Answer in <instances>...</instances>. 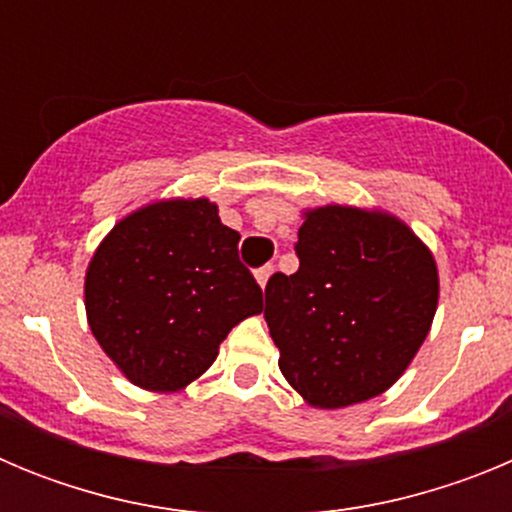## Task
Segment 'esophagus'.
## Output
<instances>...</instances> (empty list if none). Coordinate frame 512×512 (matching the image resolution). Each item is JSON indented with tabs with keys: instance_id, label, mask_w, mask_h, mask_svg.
Returning <instances> with one entry per match:
<instances>
[{
	"instance_id": "esophagus-1",
	"label": "esophagus",
	"mask_w": 512,
	"mask_h": 512,
	"mask_svg": "<svg viewBox=\"0 0 512 512\" xmlns=\"http://www.w3.org/2000/svg\"><path fill=\"white\" fill-rule=\"evenodd\" d=\"M271 274H274V266H271V264L261 266V269H256V282H259L261 287H266V282L271 279Z\"/></svg>"
}]
</instances>
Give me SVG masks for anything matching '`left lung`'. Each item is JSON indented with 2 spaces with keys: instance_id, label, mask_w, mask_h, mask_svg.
<instances>
[{
  "instance_id": "obj_1",
  "label": "left lung",
  "mask_w": 512,
  "mask_h": 512,
  "mask_svg": "<svg viewBox=\"0 0 512 512\" xmlns=\"http://www.w3.org/2000/svg\"><path fill=\"white\" fill-rule=\"evenodd\" d=\"M295 251L264 307L284 379L323 410L390 390L436 315L433 253L395 215L343 205L307 210Z\"/></svg>"
}]
</instances>
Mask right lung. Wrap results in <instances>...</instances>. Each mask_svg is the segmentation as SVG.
Returning <instances> with one entry per match:
<instances>
[{"instance_id":"1","label":"right lung","mask_w":512,"mask_h":512,"mask_svg":"<svg viewBox=\"0 0 512 512\" xmlns=\"http://www.w3.org/2000/svg\"><path fill=\"white\" fill-rule=\"evenodd\" d=\"M238 241L200 197L140 207L99 243L84 282L87 320L130 382L184 390L210 369L230 330L264 310Z\"/></svg>"}]
</instances>
